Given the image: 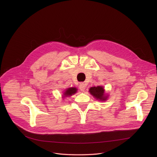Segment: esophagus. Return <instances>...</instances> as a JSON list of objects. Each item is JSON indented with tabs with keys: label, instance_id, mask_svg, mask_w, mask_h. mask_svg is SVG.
<instances>
[{
	"label": "esophagus",
	"instance_id": "1",
	"mask_svg": "<svg viewBox=\"0 0 157 157\" xmlns=\"http://www.w3.org/2000/svg\"><path fill=\"white\" fill-rule=\"evenodd\" d=\"M85 88H86V85L84 83H81L79 84V89L81 91H82V92L84 91Z\"/></svg>",
	"mask_w": 157,
	"mask_h": 157
}]
</instances>
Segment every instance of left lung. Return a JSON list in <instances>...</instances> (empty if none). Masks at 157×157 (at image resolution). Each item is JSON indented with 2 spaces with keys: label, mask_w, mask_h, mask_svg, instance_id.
Masks as SVG:
<instances>
[{
  "label": "left lung",
  "mask_w": 157,
  "mask_h": 157,
  "mask_svg": "<svg viewBox=\"0 0 157 157\" xmlns=\"http://www.w3.org/2000/svg\"><path fill=\"white\" fill-rule=\"evenodd\" d=\"M89 91L93 97L99 101H105L107 99L108 96L105 94V89L103 86L91 87Z\"/></svg>",
  "instance_id": "obj_1"
}]
</instances>
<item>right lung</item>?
<instances>
[{
  "mask_svg": "<svg viewBox=\"0 0 157 157\" xmlns=\"http://www.w3.org/2000/svg\"><path fill=\"white\" fill-rule=\"evenodd\" d=\"M78 91V89L76 87H70V88H68L66 89L65 91L63 93V98H65V97H70V96H71L72 95L75 94Z\"/></svg>",
  "mask_w": 157,
  "mask_h": 157,
  "instance_id": "right-lung-1",
  "label": "right lung"
}]
</instances>
